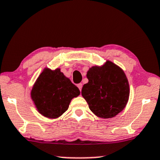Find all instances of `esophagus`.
<instances>
[{
  "label": "esophagus",
  "instance_id": "1",
  "mask_svg": "<svg viewBox=\"0 0 160 160\" xmlns=\"http://www.w3.org/2000/svg\"><path fill=\"white\" fill-rule=\"evenodd\" d=\"M78 87L79 89H80V92H81L82 87V83H79V84H78Z\"/></svg>",
  "mask_w": 160,
  "mask_h": 160
}]
</instances>
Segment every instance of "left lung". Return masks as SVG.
I'll return each mask as SVG.
<instances>
[{
	"label": "left lung",
	"mask_w": 160,
	"mask_h": 160,
	"mask_svg": "<svg viewBox=\"0 0 160 160\" xmlns=\"http://www.w3.org/2000/svg\"><path fill=\"white\" fill-rule=\"evenodd\" d=\"M88 82L82 96L90 110L101 118H112L124 109L129 98V85L124 72L111 61L93 66L87 72Z\"/></svg>",
	"instance_id": "obj_1"
}]
</instances>
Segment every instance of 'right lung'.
Segmentation results:
<instances>
[{
  "mask_svg": "<svg viewBox=\"0 0 160 160\" xmlns=\"http://www.w3.org/2000/svg\"><path fill=\"white\" fill-rule=\"evenodd\" d=\"M75 85L66 78L60 68H45L32 88L31 97L39 112L48 118H58L69 106L72 98L80 94Z\"/></svg>",
  "mask_w": 160,
  "mask_h": 160,
  "instance_id": "obj_1",
  "label": "right lung"
}]
</instances>
